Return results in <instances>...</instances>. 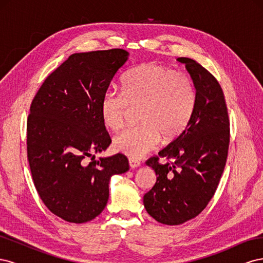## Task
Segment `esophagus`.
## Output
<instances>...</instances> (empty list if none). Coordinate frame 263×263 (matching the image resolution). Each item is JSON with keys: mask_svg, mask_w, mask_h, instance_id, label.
Wrapping results in <instances>:
<instances>
[{"mask_svg": "<svg viewBox=\"0 0 263 263\" xmlns=\"http://www.w3.org/2000/svg\"><path fill=\"white\" fill-rule=\"evenodd\" d=\"M128 162H129V166L132 169H135V168H138V166H140L141 165V162L140 161H138V160H136V159H129L128 160Z\"/></svg>", "mask_w": 263, "mask_h": 263, "instance_id": "esophagus-1", "label": "esophagus"}]
</instances>
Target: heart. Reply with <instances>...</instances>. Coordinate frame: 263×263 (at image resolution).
Here are the masks:
<instances>
[{"mask_svg":"<svg viewBox=\"0 0 263 263\" xmlns=\"http://www.w3.org/2000/svg\"><path fill=\"white\" fill-rule=\"evenodd\" d=\"M196 105L193 82L176 70L157 63L133 68L122 81V92L108 90L101 100L102 121L109 129L125 126L132 109H139L140 125L113 138L118 153L141 158L161 140L170 141L186 129Z\"/></svg>","mask_w":263,"mask_h":263,"instance_id":"b5f03b06","label":"heart"}]
</instances>
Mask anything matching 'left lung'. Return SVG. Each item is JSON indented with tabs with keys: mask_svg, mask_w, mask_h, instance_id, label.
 <instances>
[{
	"mask_svg": "<svg viewBox=\"0 0 263 263\" xmlns=\"http://www.w3.org/2000/svg\"><path fill=\"white\" fill-rule=\"evenodd\" d=\"M178 60L195 86L194 113L186 129L146 161L157 182L144 195V205L164 225L183 224L208 206L225 169L230 139L226 101L216 78L193 59ZM160 157L168 162L160 164Z\"/></svg>",
	"mask_w": 263,
	"mask_h": 263,
	"instance_id": "8db88e82",
	"label": "left lung"
}]
</instances>
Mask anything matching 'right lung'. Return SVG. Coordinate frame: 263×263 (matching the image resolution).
<instances>
[{"mask_svg":"<svg viewBox=\"0 0 263 263\" xmlns=\"http://www.w3.org/2000/svg\"><path fill=\"white\" fill-rule=\"evenodd\" d=\"M127 59L128 52L119 48L71 54L31 101V177L47 209L69 222L81 224L100 215L108 201L110 177L129 170L123 154L86 163L112 142L101 117V100Z\"/></svg>","mask_w":263,"mask_h":263,"instance_id":"add662e5","label":"right lung"}]
</instances>
